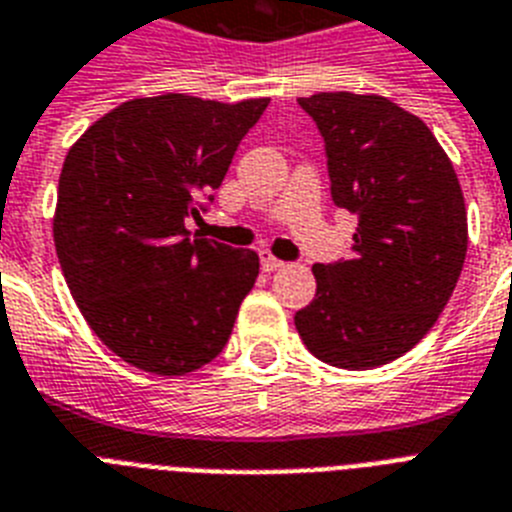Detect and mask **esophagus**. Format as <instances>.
<instances>
[{"instance_id":"1","label":"esophagus","mask_w":512,"mask_h":512,"mask_svg":"<svg viewBox=\"0 0 512 512\" xmlns=\"http://www.w3.org/2000/svg\"><path fill=\"white\" fill-rule=\"evenodd\" d=\"M260 265H263L265 273H273V270H278L284 263H281L278 257L270 255V252H260Z\"/></svg>"}]
</instances>
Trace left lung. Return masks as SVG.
Returning a JSON list of instances; mask_svg holds the SVG:
<instances>
[{"label": "left lung", "instance_id": "8db88e82", "mask_svg": "<svg viewBox=\"0 0 512 512\" xmlns=\"http://www.w3.org/2000/svg\"><path fill=\"white\" fill-rule=\"evenodd\" d=\"M326 144L331 199L357 215L350 260L315 263L297 310L318 360L371 371L413 350L455 292L468 215L450 157L421 118L376 94L299 97Z\"/></svg>", "mask_w": 512, "mask_h": 512}]
</instances>
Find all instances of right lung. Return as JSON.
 Instances as JSON below:
<instances>
[{
	"mask_svg": "<svg viewBox=\"0 0 512 512\" xmlns=\"http://www.w3.org/2000/svg\"><path fill=\"white\" fill-rule=\"evenodd\" d=\"M270 99L162 94L107 112L65 157L54 210L62 276L91 331L157 376L226 347L260 273L252 249L191 236Z\"/></svg>",
	"mask_w": 512,
	"mask_h": 512,
	"instance_id": "add662e5",
	"label": "right lung"
}]
</instances>
